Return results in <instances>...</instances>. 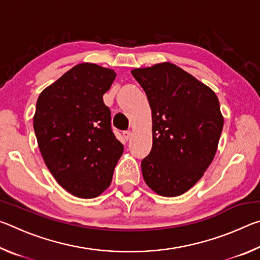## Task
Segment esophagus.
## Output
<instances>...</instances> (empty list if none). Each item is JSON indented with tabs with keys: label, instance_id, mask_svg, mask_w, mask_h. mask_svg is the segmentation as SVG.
<instances>
[{
	"label": "esophagus",
	"instance_id": "esophagus-1",
	"mask_svg": "<svg viewBox=\"0 0 260 260\" xmlns=\"http://www.w3.org/2000/svg\"><path fill=\"white\" fill-rule=\"evenodd\" d=\"M122 135H124V138H125V140H128L131 136H132V132L131 131H125L124 133H122Z\"/></svg>",
	"mask_w": 260,
	"mask_h": 260
}]
</instances>
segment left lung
I'll return each instance as SVG.
<instances>
[{
    "mask_svg": "<svg viewBox=\"0 0 260 260\" xmlns=\"http://www.w3.org/2000/svg\"><path fill=\"white\" fill-rule=\"evenodd\" d=\"M152 114V149L141 162L147 186L160 196L188 191L212 162L223 126L209 86L170 61L132 70Z\"/></svg>",
    "mask_w": 260,
    "mask_h": 260,
    "instance_id": "1",
    "label": "left lung"
}]
</instances>
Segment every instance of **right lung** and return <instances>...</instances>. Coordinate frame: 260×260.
Instances as JSON below:
<instances>
[{
  "label": "right lung",
  "instance_id": "obj_1",
  "mask_svg": "<svg viewBox=\"0 0 260 260\" xmlns=\"http://www.w3.org/2000/svg\"><path fill=\"white\" fill-rule=\"evenodd\" d=\"M114 78L111 69L81 63L38 99L33 126L43 160L56 181L79 199H94L110 186L124 151L103 102Z\"/></svg>",
  "mask_w": 260,
  "mask_h": 260
}]
</instances>
